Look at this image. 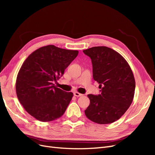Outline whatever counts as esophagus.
Listing matches in <instances>:
<instances>
[{"mask_svg": "<svg viewBox=\"0 0 155 155\" xmlns=\"http://www.w3.org/2000/svg\"><path fill=\"white\" fill-rule=\"evenodd\" d=\"M74 95L75 96H77V97H79V96H83V94H80V93H79L78 92H74Z\"/></svg>", "mask_w": 155, "mask_h": 155, "instance_id": "1", "label": "esophagus"}]
</instances>
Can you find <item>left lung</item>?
Wrapping results in <instances>:
<instances>
[{
	"instance_id": "left-lung-1",
	"label": "left lung",
	"mask_w": 155,
	"mask_h": 155,
	"mask_svg": "<svg viewBox=\"0 0 155 155\" xmlns=\"http://www.w3.org/2000/svg\"><path fill=\"white\" fill-rule=\"evenodd\" d=\"M83 52L91 58L93 78L101 88L100 94L87 96L90 105L85 115L99 124L114 122L133 102L135 79L132 70L122 55L107 46H94Z\"/></svg>"
}]
</instances>
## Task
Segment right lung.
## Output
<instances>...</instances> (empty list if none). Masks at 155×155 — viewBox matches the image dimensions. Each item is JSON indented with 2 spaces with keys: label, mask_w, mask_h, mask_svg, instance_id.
<instances>
[{
  "label": "right lung",
  "mask_w": 155,
  "mask_h": 155,
  "mask_svg": "<svg viewBox=\"0 0 155 155\" xmlns=\"http://www.w3.org/2000/svg\"><path fill=\"white\" fill-rule=\"evenodd\" d=\"M78 54V50L48 45L35 50L22 64L16 79L17 96L36 120L51 121L64 113L73 93L56 87L53 81L63 76Z\"/></svg>",
  "instance_id": "1"
}]
</instances>
